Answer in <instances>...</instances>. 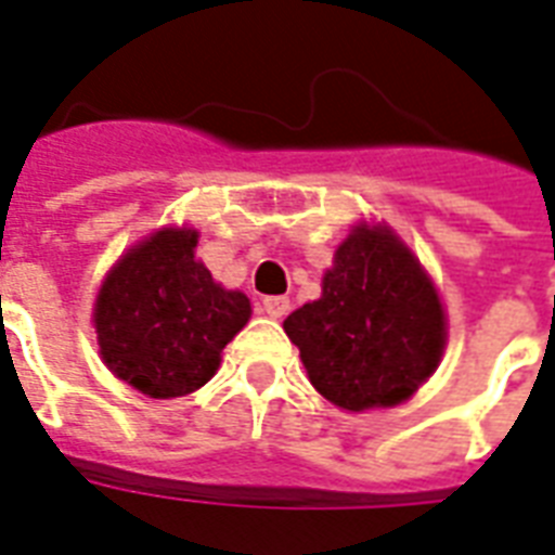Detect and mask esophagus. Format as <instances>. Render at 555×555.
Here are the masks:
<instances>
[{
  "mask_svg": "<svg viewBox=\"0 0 555 555\" xmlns=\"http://www.w3.org/2000/svg\"><path fill=\"white\" fill-rule=\"evenodd\" d=\"M261 309H264L267 318H285L291 309V299L288 297H264V302H261Z\"/></svg>",
  "mask_w": 555,
  "mask_h": 555,
  "instance_id": "obj_1",
  "label": "esophagus"
}]
</instances>
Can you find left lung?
Instances as JSON below:
<instances>
[{"mask_svg": "<svg viewBox=\"0 0 555 555\" xmlns=\"http://www.w3.org/2000/svg\"><path fill=\"white\" fill-rule=\"evenodd\" d=\"M311 385L361 412L409 400L444 352V309L421 264L382 225H359L323 276V297L285 320Z\"/></svg>", "mask_w": 555, "mask_h": 555, "instance_id": "8db88e82", "label": "left lung"}]
</instances>
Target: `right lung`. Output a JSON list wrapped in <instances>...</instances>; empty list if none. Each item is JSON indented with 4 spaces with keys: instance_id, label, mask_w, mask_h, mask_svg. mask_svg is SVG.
<instances>
[{
    "instance_id": "obj_1",
    "label": "right lung",
    "mask_w": 555,
    "mask_h": 555,
    "mask_svg": "<svg viewBox=\"0 0 555 555\" xmlns=\"http://www.w3.org/2000/svg\"><path fill=\"white\" fill-rule=\"evenodd\" d=\"M194 246V229L152 235L111 270L93 309L111 373L155 400L203 388L249 320V299L220 288Z\"/></svg>"
}]
</instances>
